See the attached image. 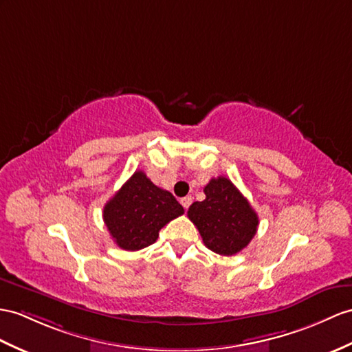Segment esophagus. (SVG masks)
<instances>
[{
  "mask_svg": "<svg viewBox=\"0 0 352 352\" xmlns=\"http://www.w3.org/2000/svg\"><path fill=\"white\" fill-rule=\"evenodd\" d=\"M192 203V197L191 195H186L184 197V199H181V204L184 206V209H188Z\"/></svg>",
  "mask_w": 352,
  "mask_h": 352,
  "instance_id": "34e87169",
  "label": "esophagus"
}]
</instances>
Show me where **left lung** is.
Wrapping results in <instances>:
<instances>
[{
  "label": "left lung",
  "instance_id": "obj_1",
  "mask_svg": "<svg viewBox=\"0 0 352 352\" xmlns=\"http://www.w3.org/2000/svg\"><path fill=\"white\" fill-rule=\"evenodd\" d=\"M203 191L206 199L188 209V218L199 228L203 243L219 255L241 252L256 233L258 215L224 176L210 179Z\"/></svg>",
  "mask_w": 352,
  "mask_h": 352
}]
</instances>
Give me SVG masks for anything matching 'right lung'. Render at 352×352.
Segmentation results:
<instances>
[{
  "label": "right lung",
  "instance_id": "add662e5",
  "mask_svg": "<svg viewBox=\"0 0 352 352\" xmlns=\"http://www.w3.org/2000/svg\"><path fill=\"white\" fill-rule=\"evenodd\" d=\"M182 213L173 194L153 185L139 170L106 203L102 219L121 250L139 251L155 243L160 230Z\"/></svg>",
  "mask_w": 352,
  "mask_h": 352
}]
</instances>
